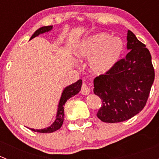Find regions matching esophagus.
<instances>
[{
  "label": "esophagus",
  "mask_w": 159,
  "mask_h": 159,
  "mask_svg": "<svg viewBox=\"0 0 159 159\" xmlns=\"http://www.w3.org/2000/svg\"><path fill=\"white\" fill-rule=\"evenodd\" d=\"M81 92L83 95H88L90 93V88L88 86V84L86 83H83L82 86H81Z\"/></svg>",
  "instance_id": "obj_1"
}]
</instances>
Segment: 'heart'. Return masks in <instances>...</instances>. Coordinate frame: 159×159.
Segmentation results:
<instances>
[{
  "mask_svg": "<svg viewBox=\"0 0 159 159\" xmlns=\"http://www.w3.org/2000/svg\"><path fill=\"white\" fill-rule=\"evenodd\" d=\"M124 51V43L110 34H96L86 38L78 48L77 54L83 58H91L93 72L102 75L108 72L119 61Z\"/></svg>",
  "mask_w": 159,
  "mask_h": 159,
  "instance_id": "b5f03b06",
  "label": "heart"
}]
</instances>
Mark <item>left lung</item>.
Wrapping results in <instances>:
<instances>
[{
    "label": "left lung",
    "instance_id": "8db88e82",
    "mask_svg": "<svg viewBox=\"0 0 159 159\" xmlns=\"http://www.w3.org/2000/svg\"><path fill=\"white\" fill-rule=\"evenodd\" d=\"M125 57L94 79V93L102 101L97 117L104 122L129 120L144 108L155 79L152 56L146 46L128 30Z\"/></svg>",
    "mask_w": 159,
    "mask_h": 159
}]
</instances>
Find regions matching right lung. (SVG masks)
Instances as JSON below:
<instances>
[{"mask_svg": "<svg viewBox=\"0 0 159 159\" xmlns=\"http://www.w3.org/2000/svg\"><path fill=\"white\" fill-rule=\"evenodd\" d=\"M52 28H53V26H44V27H42V28H40L39 29H38L34 32V34L32 35L31 38H30V40L33 39L34 38L38 36V35L41 34H44L45 33V32L50 31ZM81 84H82V81L80 79L78 80V81H76L75 83L70 84V85L68 86V87H66L65 89H64L61 96L60 102H59V104H58V108H57L56 119L51 126L43 129H30L31 130V131H35V132L51 133L60 129V128L61 127L62 124H63L64 118H65L64 105H65V104L66 103V102L68 100V99L70 98L71 97H73V96H75V94H77L80 91H81Z\"/></svg>", "mask_w": 159, "mask_h": 159, "instance_id": "1", "label": "right lung"}]
</instances>
